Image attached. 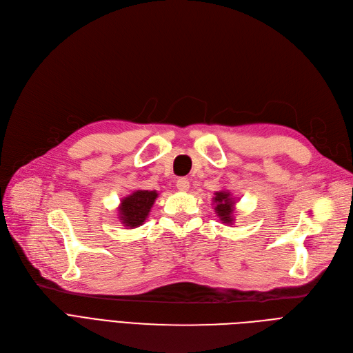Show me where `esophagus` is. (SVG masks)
Instances as JSON below:
<instances>
[{
  "mask_svg": "<svg viewBox=\"0 0 353 353\" xmlns=\"http://www.w3.org/2000/svg\"><path fill=\"white\" fill-rule=\"evenodd\" d=\"M176 188L180 190V192H188L189 188H190V183L186 177H180L177 181H176Z\"/></svg>",
  "mask_w": 353,
  "mask_h": 353,
  "instance_id": "obj_1",
  "label": "esophagus"
}]
</instances>
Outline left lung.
<instances>
[{
  "mask_svg": "<svg viewBox=\"0 0 353 353\" xmlns=\"http://www.w3.org/2000/svg\"><path fill=\"white\" fill-rule=\"evenodd\" d=\"M213 201L216 203L214 206V210L217 213V216L220 217L221 223H228V225H232L233 223V206H234V200L233 197L230 196L229 192H216L214 193V197H213Z\"/></svg>",
  "mask_w": 353,
  "mask_h": 353,
  "instance_id": "obj_1",
  "label": "left lung"
}]
</instances>
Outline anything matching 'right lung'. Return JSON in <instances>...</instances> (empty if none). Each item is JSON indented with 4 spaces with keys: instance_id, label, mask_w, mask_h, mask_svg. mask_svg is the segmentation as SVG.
Listing matches in <instances>:
<instances>
[{
    "instance_id": "right-lung-1",
    "label": "right lung",
    "mask_w": 353,
    "mask_h": 353,
    "mask_svg": "<svg viewBox=\"0 0 353 353\" xmlns=\"http://www.w3.org/2000/svg\"><path fill=\"white\" fill-rule=\"evenodd\" d=\"M157 196L159 193L156 190H136L134 193L124 197L119 206V219L121 220V223L130 229L143 225Z\"/></svg>"
}]
</instances>
